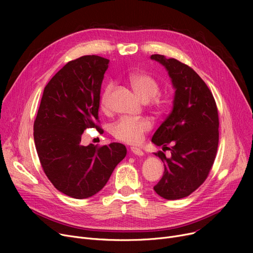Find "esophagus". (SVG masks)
I'll list each match as a JSON object with an SVG mask.
<instances>
[{
	"instance_id": "34e87169",
	"label": "esophagus",
	"mask_w": 253,
	"mask_h": 253,
	"mask_svg": "<svg viewBox=\"0 0 253 253\" xmlns=\"http://www.w3.org/2000/svg\"><path fill=\"white\" fill-rule=\"evenodd\" d=\"M130 152H131L132 154H134L135 156H143V154H144L139 148H136V147L130 148Z\"/></svg>"
}]
</instances>
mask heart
<instances>
[{
  "label": "heart",
  "instance_id": "obj_1",
  "mask_svg": "<svg viewBox=\"0 0 253 253\" xmlns=\"http://www.w3.org/2000/svg\"><path fill=\"white\" fill-rule=\"evenodd\" d=\"M130 86L133 91L143 101H150L152 99L154 108L158 113H163L166 109V101L160 97L156 96L160 91V84L158 80L148 74L142 72L130 73L127 77ZM114 90V84L110 82L106 84L101 95V108H108V101ZM152 129V122L147 118H121L113 125L112 134L119 141L128 144L139 143L143 135Z\"/></svg>",
  "mask_w": 253,
  "mask_h": 253
}]
</instances>
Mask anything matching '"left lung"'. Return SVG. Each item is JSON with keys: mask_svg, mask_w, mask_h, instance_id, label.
<instances>
[{"mask_svg": "<svg viewBox=\"0 0 253 253\" xmlns=\"http://www.w3.org/2000/svg\"><path fill=\"white\" fill-rule=\"evenodd\" d=\"M168 71L175 89L173 109L157 129L152 141L167 149L171 158L159 151L164 174L155 192L167 200H177L195 192L207 178L218 145V112L211 91L192 68L174 58L153 54Z\"/></svg>", "mask_w": 253, "mask_h": 253, "instance_id": "obj_1", "label": "left lung"}]
</instances>
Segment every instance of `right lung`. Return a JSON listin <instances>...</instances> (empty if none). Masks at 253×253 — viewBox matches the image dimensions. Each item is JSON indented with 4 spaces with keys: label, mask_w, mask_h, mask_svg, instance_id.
<instances>
[{
    "label": "right lung",
    "mask_w": 253,
    "mask_h": 253,
    "mask_svg": "<svg viewBox=\"0 0 253 253\" xmlns=\"http://www.w3.org/2000/svg\"><path fill=\"white\" fill-rule=\"evenodd\" d=\"M110 60L85 55L66 63L44 88L34 123V139L45 174L64 195L86 199L98 193L126 156L114 142L84 147L87 128L98 123L100 88Z\"/></svg>",
    "instance_id": "1"
}]
</instances>
